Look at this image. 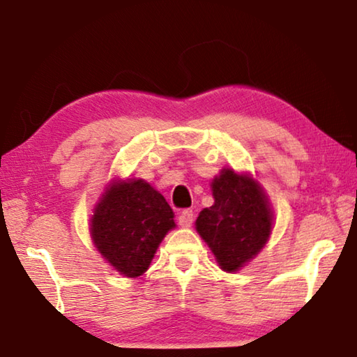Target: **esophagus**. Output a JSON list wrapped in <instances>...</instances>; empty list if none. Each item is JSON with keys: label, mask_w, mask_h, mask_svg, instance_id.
Segmentation results:
<instances>
[{"label": "esophagus", "mask_w": 357, "mask_h": 357, "mask_svg": "<svg viewBox=\"0 0 357 357\" xmlns=\"http://www.w3.org/2000/svg\"><path fill=\"white\" fill-rule=\"evenodd\" d=\"M178 222H179V225H181V227H186V228L191 227L192 222H194V212L191 211V208H184V211L179 213Z\"/></svg>", "instance_id": "1"}]
</instances>
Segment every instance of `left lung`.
<instances>
[{
	"label": "left lung",
	"instance_id": "obj_1",
	"mask_svg": "<svg viewBox=\"0 0 357 357\" xmlns=\"http://www.w3.org/2000/svg\"><path fill=\"white\" fill-rule=\"evenodd\" d=\"M211 188L213 206L199 213L196 230L220 269L236 273L268 243L273 208L263 186L250 173L223 168Z\"/></svg>",
	"mask_w": 357,
	"mask_h": 357
}]
</instances>
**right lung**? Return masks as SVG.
I'll return each instance as SVG.
<instances>
[{
    "mask_svg": "<svg viewBox=\"0 0 357 357\" xmlns=\"http://www.w3.org/2000/svg\"><path fill=\"white\" fill-rule=\"evenodd\" d=\"M176 227L166 199L144 179H112L89 218V234L104 259L126 278L150 268L156 250Z\"/></svg>",
    "mask_w": 357,
    "mask_h": 357,
    "instance_id": "obj_1",
    "label": "right lung"
}]
</instances>
